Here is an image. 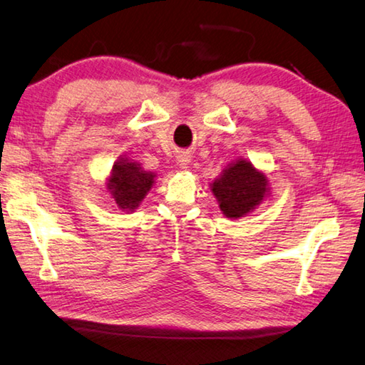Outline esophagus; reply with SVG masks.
<instances>
[{"label":"esophagus","instance_id":"obj_1","mask_svg":"<svg viewBox=\"0 0 365 365\" xmlns=\"http://www.w3.org/2000/svg\"><path fill=\"white\" fill-rule=\"evenodd\" d=\"M176 161H178V166H179V168L186 170L187 166H189V163H190V155H189V153H179V155H178V158H176Z\"/></svg>","mask_w":365,"mask_h":365}]
</instances>
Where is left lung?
<instances>
[{"instance_id": "obj_1", "label": "left lung", "mask_w": 365, "mask_h": 365, "mask_svg": "<svg viewBox=\"0 0 365 365\" xmlns=\"http://www.w3.org/2000/svg\"><path fill=\"white\" fill-rule=\"evenodd\" d=\"M210 190L225 217L237 220L259 207L270 187L264 171L257 170L247 160L237 158L210 184Z\"/></svg>"}]
</instances>
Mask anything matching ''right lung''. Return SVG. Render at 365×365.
Returning <instances> with one entry per match:
<instances>
[{"mask_svg": "<svg viewBox=\"0 0 365 365\" xmlns=\"http://www.w3.org/2000/svg\"><path fill=\"white\" fill-rule=\"evenodd\" d=\"M155 178V173L145 171L137 161L121 157L115 161L106 179V190L121 210L134 212L152 189Z\"/></svg>", "mask_w": 365, "mask_h": 365, "instance_id": "add662e5", "label": "right lung"}]
</instances>
